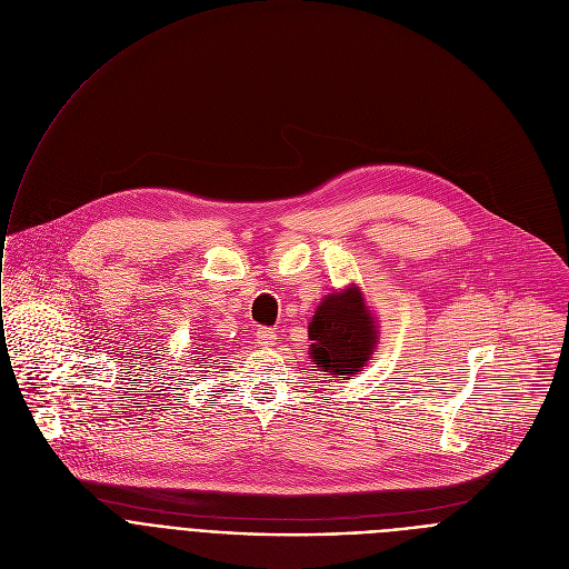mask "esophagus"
I'll list each match as a JSON object with an SVG mask.
<instances>
[{
	"mask_svg": "<svg viewBox=\"0 0 569 569\" xmlns=\"http://www.w3.org/2000/svg\"><path fill=\"white\" fill-rule=\"evenodd\" d=\"M277 340H279V336H277V331H274V329L261 327V329L257 331V345H259V347H263V349L274 347V345H277Z\"/></svg>",
	"mask_w": 569,
	"mask_h": 569,
	"instance_id": "esophagus-1",
	"label": "esophagus"
}]
</instances>
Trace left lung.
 <instances>
[{"instance_id":"obj_1","label":"left lung","mask_w":569,"mask_h":569,"mask_svg":"<svg viewBox=\"0 0 569 569\" xmlns=\"http://www.w3.org/2000/svg\"><path fill=\"white\" fill-rule=\"evenodd\" d=\"M312 362L331 376L347 378L360 371L376 345V323L360 290L333 292L321 301L308 323Z\"/></svg>"}]
</instances>
